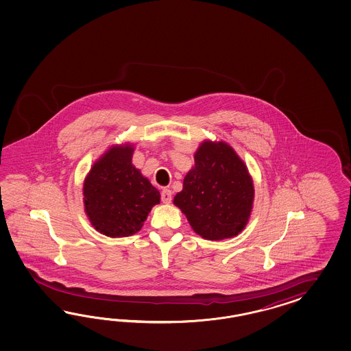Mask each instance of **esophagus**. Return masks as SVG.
<instances>
[{"label":"esophagus","instance_id":"34e87169","mask_svg":"<svg viewBox=\"0 0 351 351\" xmlns=\"http://www.w3.org/2000/svg\"><path fill=\"white\" fill-rule=\"evenodd\" d=\"M160 198H162V202L165 204H169V203H171V199H172V193L169 189H163L160 193Z\"/></svg>","mask_w":351,"mask_h":351}]
</instances>
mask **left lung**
Wrapping results in <instances>:
<instances>
[{"mask_svg": "<svg viewBox=\"0 0 351 351\" xmlns=\"http://www.w3.org/2000/svg\"><path fill=\"white\" fill-rule=\"evenodd\" d=\"M254 198V181L237 152L223 140H203L173 204L195 233L208 241H221L245 229Z\"/></svg>", "mask_w": 351, "mask_h": 351, "instance_id": "1", "label": "left lung"}]
</instances>
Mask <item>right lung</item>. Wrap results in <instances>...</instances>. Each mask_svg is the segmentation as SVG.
Returning a JSON list of instances; mask_svg holds the SVG:
<instances>
[{
    "label": "right lung",
    "mask_w": 351,
    "mask_h": 351,
    "mask_svg": "<svg viewBox=\"0 0 351 351\" xmlns=\"http://www.w3.org/2000/svg\"><path fill=\"white\" fill-rule=\"evenodd\" d=\"M134 145H112L84 181L85 213L99 233L112 238L138 233L160 194L132 165Z\"/></svg>",
    "instance_id": "right-lung-1"
}]
</instances>
